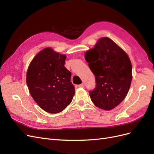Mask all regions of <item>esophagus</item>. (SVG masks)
Listing matches in <instances>:
<instances>
[{"label":"esophagus","mask_w":154,"mask_h":154,"mask_svg":"<svg viewBox=\"0 0 154 154\" xmlns=\"http://www.w3.org/2000/svg\"><path fill=\"white\" fill-rule=\"evenodd\" d=\"M79 87H81V88H84V87H85V84L82 83V84L79 85Z\"/></svg>","instance_id":"34e87169"}]
</instances>
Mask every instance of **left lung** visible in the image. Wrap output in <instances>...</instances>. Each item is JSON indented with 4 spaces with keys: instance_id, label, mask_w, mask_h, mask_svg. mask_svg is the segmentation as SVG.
Segmentation results:
<instances>
[{
    "instance_id": "8db88e82",
    "label": "left lung",
    "mask_w": 154,
    "mask_h": 154,
    "mask_svg": "<svg viewBox=\"0 0 154 154\" xmlns=\"http://www.w3.org/2000/svg\"><path fill=\"white\" fill-rule=\"evenodd\" d=\"M85 60L94 74L96 87L90 97L96 107L110 111L127 96L132 80V65L128 54L111 39H99L85 53Z\"/></svg>"
}]
</instances>
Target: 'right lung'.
I'll return each mask as SVG.
<instances>
[{
    "label": "right lung",
    "mask_w": 154,
    "mask_h": 154,
    "mask_svg": "<svg viewBox=\"0 0 154 154\" xmlns=\"http://www.w3.org/2000/svg\"><path fill=\"white\" fill-rule=\"evenodd\" d=\"M66 58V54L46 47L34 57L27 69L26 81L30 95L49 113L64 111L74 96L72 73L64 66Z\"/></svg>",
    "instance_id": "add662e5"
}]
</instances>
